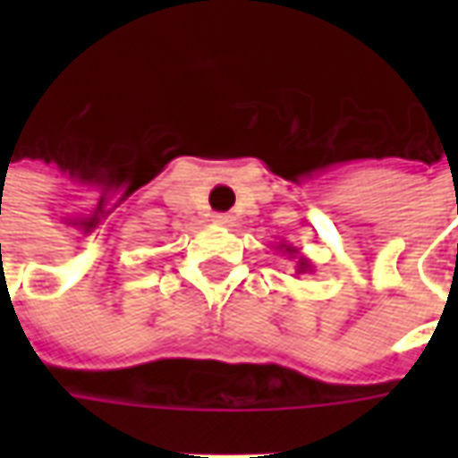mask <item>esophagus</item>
<instances>
[{"label":"esophagus","mask_w":458,"mask_h":458,"mask_svg":"<svg viewBox=\"0 0 458 458\" xmlns=\"http://www.w3.org/2000/svg\"><path fill=\"white\" fill-rule=\"evenodd\" d=\"M213 220H216L218 225H230V223H233V216H230V213H216Z\"/></svg>","instance_id":"1"}]
</instances>
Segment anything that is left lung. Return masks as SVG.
I'll list each match as a JSON object with an SVG mask.
<instances>
[{"label": "left lung", "mask_w": 458, "mask_h": 458, "mask_svg": "<svg viewBox=\"0 0 458 458\" xmlns=\"http://www.w3.org/2000/svg\"><path fill=\"white\" fill-rule=\"evenodd\" d=\"M277 252H282V255H287V258L294 259V272H297V275H307V272H314V265H311V259L304 258V255H301L297 248H292V245H287V242H279Z\"/></svg>", "instance_id": "8db88e82"}]
</instances>
